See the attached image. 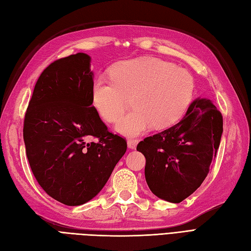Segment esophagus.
I'll return each instance as SVG.
<instances>
[{"instance_id":"1","label":"esophagus","mask_w":251,"mask_h":251,"mask_svg":"<svg viewBox=\"0 0 251 251\" xmlns=\"http://www.w3.org/2000/svg\"><path fill=\"white\" fill-rule=\"evenodd\" d=\"M137 144H138V140H136V139H128L127 140V145L130 150H136Z\"/></svg>"}]
</instances>
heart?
Segmentation results:
<instances>
[{
    "label": "heart",
    "instance_id": "b5f03b06",
    "mask_svg": "<svg viewBox=\"0 0 251 251\" xmlns=\"http://www.w3.org/2000/svg\"><path fill=\"white\" fill-rule=\"evenodd\" d=\"M195 83L187 70L153 57L124 60L110 76L98 75L91 86V104L99 117L112 123L124 112L127 99L133 110L121 117L115 130L138 137L153 126L170 127L180 120L194 96Z\"/></svg>",
    "mask_w": 251,
    "mask_h": 251
}]
</instances>
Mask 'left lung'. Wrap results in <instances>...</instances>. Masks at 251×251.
Here are the masks:
<instances>
[{
	"label": "left lung",
	"mask_w": 251,
	"mask_h": 251,
	"mask_svg": "<svg viewBox=\"0 0 251 251\" xmlns=\"http://www.w3.org/2000/svg\"><path fill=\"white\" fill-rule=\"evenodd\" d=\"M222 133V113L210 100L197 99L177 124L141 141L137 151L146 159L151 191L174 203L193 194L209 174Z\"/></svg>",
	"instance_id": "8db88e82"
}]
</instances>
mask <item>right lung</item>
<instances>
[{
    "label": "right lung",
    "mask_w": 251,
    "mask_h": 251,
    "mask_svg": "<svg viewBox=\"0 0 251 251\" xmlns=\"http://www.w3.org/2000/svg\"><path fill=\"white\" fill-rule=\"evenodd\" d=\"M91 57L77 53L52 62L38 78L24 118L31 172L59 202L91 201L124 156V138L108 131L91 104ZM96 137V143H89Z\"/></svg>",
    "instance_id": "add662e5"
}]
</instances>
